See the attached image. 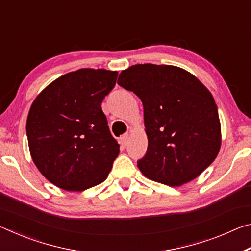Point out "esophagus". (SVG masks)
<instances>
[{
  "mask_svg": "<svg viewBox=\"0 0 251 251\" xmlns=\"http://www.w3.org/2000/svg\"><path fill=\"white\" fill-rule=\"evenodd\" d=\"M128 141H129V136H128V134L122 135V137H121V144H122V146L126 147L127 144H128Z\"/></svg>",
  "mask_w": 251,
  "mask_h": 251,
  "instance_id": "obj_1",
  "label": "esophagus"
}]
</instances>
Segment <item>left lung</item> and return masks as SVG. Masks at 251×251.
<instances>
[{
    "instance_id": "8db88e82",
    "label": "left lung",
    "mask_w": 251,
    "mask_h": 251,
    "mask_svg": "<svg viewBox=\"0 0 251 251\" xmlns=\"http://www.w3.org/2000/svg\"><path fill=\"white\" fill-rule=\"evenodd\" d=\"M117 84L143 103L148 147L137 166L147 178L180 186L215 160L222 143L217 105L194 75L172 65L137 64L123 71Z\"/></svg>"
}]
</instances>
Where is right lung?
<instances>
[{"instance_id":"obj_1","label":"right lung","mask_w":251,"mask_h":251,"mask_svg":"<svg viewBox=\"0 0 251 251\" xmlns=\"http://www.w3.org/2000/svg\"><path fill=\"white\" fill-rule=\"evenodd\" d=\"M117 72L82 69L50 83L33 101L26 135L34 164L65 190L103 182L120 154L101 101L116 84Z\"/></svg>"}]
</instances>
